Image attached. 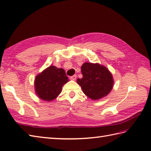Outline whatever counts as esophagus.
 I'll return each mask as SVG.
<instances>
[{
  "label": "esophagus",
  "mask_w": 151,
  "mask_h": 151,
  "mask_svg": "<svg viewBox=\"0 0 151 151\" xmlns=\"http://www.w3.org/2000/svg\"><path fill=\"white\" fill-rule=\"evenodd\" d=\"M76 75H73V76H71L70 77V79H71V80H73V81H75V80H76Z\"/></svg>",
  "instance_id": "1"
}]
</instances>
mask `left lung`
Masks as SVG:
<instances>
[{
    "mask_svg": "<svg viewBox=\"0 0 151 151\" xmlns=\"http://www.w3.org/2000/svg\"><path fill=\"white\" fill-rule=\"evenodd\" d=\"M82 78L77 79L83 92L93 100L106 96L113 88L112 75L99 63H84L81 67Z\"/></svg>",
    "mask_w": 151,
    "mask_h": 151,
    "instance_id": "left-lung-1",
    "label": "left lung"
}]
</instances>
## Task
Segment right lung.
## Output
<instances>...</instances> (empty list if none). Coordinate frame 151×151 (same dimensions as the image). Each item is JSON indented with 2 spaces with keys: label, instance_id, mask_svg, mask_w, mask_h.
Listing matches in <instances>:
<instances>
[{
  "label": "right lung",
  "instance_id": "right-lung-1",
  "mask_svg": "<svg viewBox=\"0 0 151 151\" xmlns=\"http://www.w3.org/2000/svg\"><path fill=\"white\" fill-rule=\"evenodd\" d=\"M68 82L65 70L55 66H50L39 74L35 79V90L41 99L51 101L56 99L62 86Z\"/></svg>",
  "mask_w": 151,
  "mask_h": 151
}]
</instances>
